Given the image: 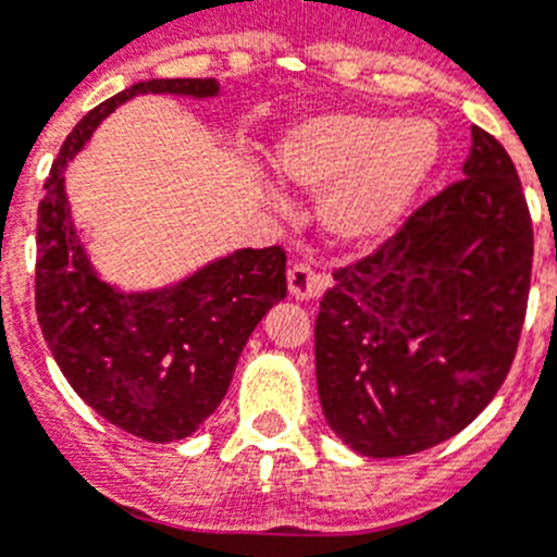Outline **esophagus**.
<instances>
[{
	"instance_id": "34e87169",
	"label": "esophagus",
	"mask_w": 557,
	"mask_h": 557,
	"mask_svg": "<svg viewBox=\"0 0 557 557\" xmlns=\"http://www.w3.org/2000/svg\"><path fill=\"white\" fill-rule=\"evenodd\" d=\"M326 282H323L321 275L314 273L309 264L304 262H293L287 270V289L293 295L295 301H309V298H318L323 293Z\"/></svg>"
}]
</instances>
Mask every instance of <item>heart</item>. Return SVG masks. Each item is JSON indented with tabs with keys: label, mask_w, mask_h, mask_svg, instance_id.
Listing matches in <instances>:
<instances>
[{
	"label": "heart",
	"mask_w": 557,
	"mask_h": 557,
	"mask_svg": "<svg viewBox=\"0 0 557 557\" xmlns=\"http://www.w3.org/2000/svg\"><path fill=\"white\" fill-rule=\"evenodd\" d=\"M441 159L432 120L339 111L295 122L273 150L284 184L323 191V231L346 245L385 239L407 218Z\"/></svg>",
	"instance_id": "obj_1"
}]
</instances>
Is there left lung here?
I'll use <instances>...</instances> for the list:
<instances>
[{"label": "left lung", "instance_id": "8db88e82", "mask_svg": "<svg viewBox=\"0 0 557 557\" xmlns=\"http://www.w3.org/2000/svg\"><path fill=\"white\" fill-rule=\"evenodd\" d=\"M533 223L505 147L471 127L462 178L371 256L334 270L314 321L323 416L366 457L432 449L474 421L513 366Z\"/></svg>", "mask_w": 557, "mask_h": 557}]
</instances>
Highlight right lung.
Listing matches in <instances>:
<instances>
[{"label": "right lung", "mask_w": 557, "mask_h": 557, "mask_svg": "<svg viewBox=\"0 0 557 557\" xmlns=\"http://www.w3.org/2000/svg\"><path fill=\"white\" fill-rule=\"evenodd\" d=\"M139 95L206 100L220 95V83H136L69 133L38 206L36 314L58 368L91 410L131 435L170 444L220 407L250 332L287 295V256L278 245L234 250L147 293L102 282L72 223L63 172L108 113Z\"/></svg>", "instance_id": "1"}]
</instances>
